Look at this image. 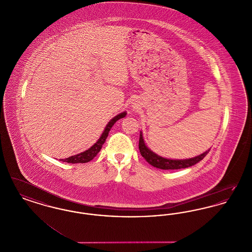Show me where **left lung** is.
I'll return each instance as SVG.
<instances>
[{
    "mask_svg": "<svg viewBox=\"0 0 252 252\" xmlns=\"http://www.w3.org/2000/svg\"><path fill=\"white\" fill-rule=\"evenodd\" d=\"M139 149L141 152V155L144 157L148 163H150L152 166L163 169V170H175V169H181V168H187L192 166L202 160L205 156L209 153V150L204 152L203 154L199 156L194 157L188 159H169L162 157L158 156L154 152H152L144 144V139L142 133L140 134V140H139Z\"/></svg>",
    "mask_w": 252,
    "mask_h": 252,
    "instance_id": "obj_1",
    "label": "left lung"
}]
</instances>
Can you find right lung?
<instances>
[{
  "label": "right lung",
  "instance_id": "1",
  "mask_svg": "<svg viewBox=\"0 0 252 252\" xmlns=\"http://www.w3.org/2000/svg\"><path fill=\"white\" fill-rule=\"evenodd\" d=\"M126 115V112H122L120 114H118L117 116H115L114 118H112L111 120L108 122L107 126L105 127V130L102 133L101 137L99 138V140L96 142V144H94L90 149L86 150L85 152H82L78 155H74V156L69 157L67 158H64V159H60L62 161H65V162H68V163H85V162H88L90 160H92L94 157L99 153V151L101 150L102 148V145L104 144V143L106 142V139L108 137V132L110 130V128L112 127V126L117 122V121L121 119V118H124L125 116Z\"/></svg>",
  "mask_w": 252,
  "mask_h": 252
}]
</instances>
